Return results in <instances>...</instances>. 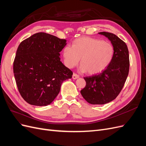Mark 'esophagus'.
<instances>
[{"mask_svg":"<svg viewBox=\"0 0 146 146\" xmlns=\"http://www.w3.org/2000/svg\"><path fill=\"white\" fill-rule=\"evenodd\" d=\"M79 77V76L78 74H76V73H74L73 74V75H72V78L73 79H77V78H78Z\"/></svg>","mask_w":146,"mask_h":146,"instance_id":"obj_1","label":"esophagus"}]
</instances>
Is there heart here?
I'll return each mask as SVG.
<instances>
[{"mask_svg":"<svg viewBox=\"0 0 146 146\" xmlns=\"http://www.w3.org/2000/svg\"><path fill=\"white\" fill-rule=\"evenodd\" d=\"M115 54L112 44L100 39L83 36L72 42V47L63 50L65 65L72 68L80 61L81 69L90 75L102 72L111 63Z\"/></svg>","mask_w":146,"mask_h":146,"instance_id":"b5f03b06","label":"heart"}]
</instances>
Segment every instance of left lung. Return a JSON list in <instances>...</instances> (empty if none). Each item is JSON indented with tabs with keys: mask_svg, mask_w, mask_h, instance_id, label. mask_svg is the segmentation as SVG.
<instances>
[{
	"mask_svg": "<svg viewBox=\"0 0 146 146\" xmlns=\"http://www.w3.org/2000/svg\"><path fill=\"white\" fill-rule=\"evenodd\" d=\"M99 33L111 41L115 54L111 63L102 72L84 77L86 86L80 91L81 94L88 103L93 105L105 104L116 98L124 86L130 67L129 50L125 42L112 33Z\"/></svg>",
	"mask_w": 146,
	"mask_h": 146,
	"instance_id": "1",
	"label": "left lung"
}]
</instances>
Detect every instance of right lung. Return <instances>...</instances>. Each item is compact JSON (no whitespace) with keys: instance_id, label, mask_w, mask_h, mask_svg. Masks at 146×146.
<instances>
[{"instance_id":"right-lung-1","label":"right lung","mask_w":146,"mask_h":146,"mask_svg":"<svg viewBox=\"0 0 146 146\" xmlns=\"http://www.w3.org/2000/svg\"><path fill=\"white\" fill-rule=\"evenodd\" d=\"M65 39L39 32L19 44L13 63L17 89L30 105L46 106L58 96L61 83L73 72L61 63L60 52Z\"/></svg>"}]
</instances>
